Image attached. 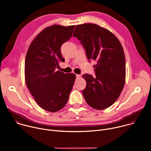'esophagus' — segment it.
<instances>
[{
	"label": "esophagus",
	"instance_id": "34e87169",
	"mask_svg": "<svg viewBox=\"0 0 151 151\" xmlns=\"http://www.w3.org/2000/svg\"><path fill=\"white\" fill-rule=\"evenodd\" d=\"M76 78H80L81 77V75H76Z\"/></svg>",
	"mask_w": 151,
	"mask_h": 151
}]
</instances>
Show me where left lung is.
Returning <instances> with one entry per match:
<instances>
[{
  "label": "left lung",
  "mask_w": 151,
  "mask_h": 151,
  "mask_svg": "<svg viewBox=\"0 0 151 151\" xmlns=\"http://www.w3.org/2000/svg\"><path fill=\"white\" fill-rule=\"evenodd\" d=\"M73 37L80 40L88 60L96 61V78L82 75L87 86L82 94L87 104L101 110L112 105L120 96L125 79V58L118 38L97 24L76 26Z\"/></svg>",
  "instance_id": "1"
}]
</instances>
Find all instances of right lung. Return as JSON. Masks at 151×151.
<instances>
[{
  "label": "right lung",
  "instance_id": "obj_1",
  "mask_svg": "<svg viewBox=\"0 0 151 151\" xmlns=\"http://www.w3.org/2000/svg\"><path fill=\"white\" fill-rule=\"evenodd\" d=\"M75 26L52 25L40 32L27 52L24 74L26 83L37 104L55 112L66 104L76 75L57 70L64 62L61 46L72 36Z\"/></svg>",
  "mask_w": 151,
  "mask_h": 151
}]
</instances>
